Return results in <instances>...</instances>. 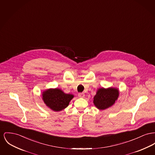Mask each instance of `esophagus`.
I'll return each instance as SVG.
<instances>
[{"instance_id":"1","label":"esophagus","mask_w":155,"mask_h":155,"mask_svg":"<svg viewBox=\"0 0 155 155\" xmlns=\"http://www.w3.org/2000/svg\"><path fill=\"white\" fill-rule=\"evenodd\" d=\"M78 96L81 98H84L85 97V94L84 92H81V93H78Z\"/></svg>"}]
</instances>
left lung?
<instances>
[{"label": "left lung", "mask_w": 155, "mask_h": 155, "mask_svg": "<svg viewBox=\"0 0 155 155\" xmlns=\"http://www.w3.org/2000/svg\"><path fill=\"white\" fill-rule=\"evenodd\" d=\"M118 95L119 91L117 88H100L94 97V104L98 109H107L115 103Z\"/></svg>", "instance_id": "obj_1"}]
</instances>
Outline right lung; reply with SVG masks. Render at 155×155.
I'll list each match as a JSON object with an SVG mask.
<instances>
[{
	"instance_id": "1",
	"label": "right lung",
	"mask_w": 155,
	"mask_h": 155,
	"mask_svg": "<svg viewBox=\"0 0 155 155\" xmlns=\"http://www.w3.org/2000/svg\"><path fill=\"white\" fill-rule=\"evenodd\" d=\"M74 97L71 94H65L60 89H49L43 93V100L46 105L54 111H60L68 107Z\"/></svg>"
}]
</instances>
